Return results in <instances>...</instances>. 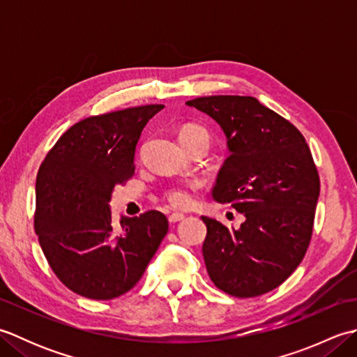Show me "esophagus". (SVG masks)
Instances as JSON below:
<instances>
[{"label": "esophagus", "mask_w": 357, "mask_h": 357, "mask_svg": "<svg viewBox=\"0 0 357 357\" xmlns=\"http://www.w3.org/2000/svg\"><path fill=\"white\" fill-rule=\"evenodd\" d=\"M185 216L183 215V213H172L170 216H169V221H170V224H176V222H179V221H183Z\"/></svg>", "instance_id": "1"}]
</instances>
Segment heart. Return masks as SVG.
I'll return each instance as SVG.
<instances>
[{"label": "heart", "instance_id": "b5f03b06", "mask_svg": "<svg viewBox=\"0 0 357 357\" xmlns=\"http://www.w3.org/2000/svg\"><path fill=\"white\" fill-rule=\"evenodd\" d=\"M190 139H201L208 144L210 135L206 128L201 126H185L183 130H181V141H190ZM165 199L174 208H188L193 204L192 188L185 185L172 187L170 190L165 193Z\"/></svg>", "mask_w": 357, "mask_h": 357}]
</instances>
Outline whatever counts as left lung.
<instances>
[{
  "instance_id": "obj_1",
  "label": "left lung",
  "mask_w": 357,
  "mask_h": 357,
  "mask_svg": "<svg viewBox=\"0 0 357 357\" xmlns=\"http://www.w3.org/2000/svg\"><path fill=\"white\" fill-rule=\"evenodd\" d=\"M215 119L230 156L211 196L245 216L238 230L202 216L204 261L213 284L236 298L271 291L304 259L312 239L319 174L305 138L253 96L185 102Z\"/></svg>"
}]
</instances>
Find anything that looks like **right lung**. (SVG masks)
<instances>
[{"instance_id": "1", "label": "right lung", "mask_w": 357, "mask_h": 357, "mask_svg": "<svg viewBox=\"0 0 357 357\" xmlns=\"http://www.w3.org/2000/svg\"><path fill=\"white\" fill-rule=\"evenodd\" d=\"M162 104L90 116L72 126L36 176L35 231L61 282L84 298L107 301L135 287L169 230L161 211L112 221L115 187L135 172L144 127Z\"/></svg>"}]
</instances>
